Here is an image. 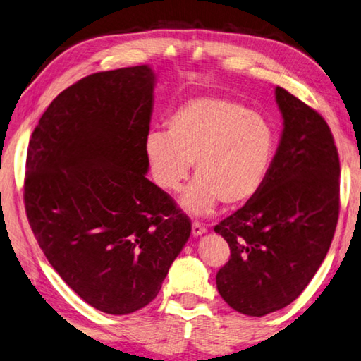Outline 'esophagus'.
I'll use <instances>...</instances> for the list:
<instances>
[{
  "label": "esophagus",
  "mask_w": 361,
  "mask_h": 361,
  "mask_svg": "<svg viewBox=\"0 0 361 361\" xmlns=\"http://www.w3.org/2000/svg\"><path fill=\"white\" fill-rule=\"evenodd\" d=\"M207 231H208L207 226L202 224V223H198V221H193V223H192V234L195 235V237L204 234V232H207Z\"/></svg>",
  "instance_id": "obj_1"
}]
</instances>
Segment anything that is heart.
<instances>
[{
	"label": "heart",
	"instance_id": "1",
	"mask_svg": "<svg viewBox=\"0 0 361 361\" xmlns=\"http://www.w3.org/2000/svg\"><path fill=\"white\" fill-rule=\"evenodd\" d=\"M168 132L145 138L147 161L157 184L180 190L193 164L195 182L184 207L212 213L221 200L240 204L262 190L273 164L277 134L273 123L245 104L223 97L188 99L168 119Z\"/></svg>",
	"mask_w": 361,
	"mask_h": 361
}]
</instances>
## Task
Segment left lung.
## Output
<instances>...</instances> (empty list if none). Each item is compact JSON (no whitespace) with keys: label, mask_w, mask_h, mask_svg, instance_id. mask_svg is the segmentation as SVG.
Instances as JSON below:
<instances>
[{"label":"left lung","mask_w":361,"mask_h":361,"mask_svg":"<svg viewBox=\"0 0 361 361\" xmlns=\"http://www.w3.org/2000/svg\"><path fill=\"white\" fill-rule=\"evenodd\" d=\"M284 118L268 179L257 195L214 226L231 257L216 274L235 312L264 316L300 295L326 258L339 219L341 164L318 111L276 87Z\"/></svg>","instance_id":"left-lung-1"}]
</instances>
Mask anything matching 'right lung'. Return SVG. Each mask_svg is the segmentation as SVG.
Masks as SVG:
<instances>
[{"label":"right lung","instance_id":"add662e5","mask_svg":"<svg viewBox=\"0 0 361 361\" xmlns=\"http://www.w3.org/2000/svg\"><path fill=\"white\" fill-rule=\"evenodd\" d=\"M153 87L145 64L87 75L53 99L27 148L33 235L66 284L108 314L152 302L192 231L145 176Z\"/></svg>","mask_w":361,"mask_h":361}]
</instances>
